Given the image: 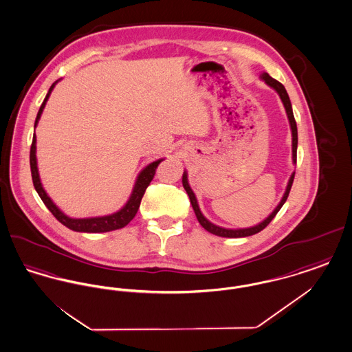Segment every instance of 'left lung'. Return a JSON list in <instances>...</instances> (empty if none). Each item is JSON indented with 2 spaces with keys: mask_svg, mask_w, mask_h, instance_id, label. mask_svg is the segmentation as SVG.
I'll use <instances>...</instances> for the list:
<instances>
[{
  "mask_svg": "<svg viewBox=\"0 0 352 352\" xmlns=\"http://www.w3.org/2000/svg\"><path fill=\"white\" fill-rule=\"evenodd\" d=\"M260 78H261L263 80H265V83L270 85L273 89H276V92L280 95L281 100L284 102L285 111H286V115H287L289 122H290L292 137H293V141H292L293 162L297 164L298 133H297V124H296V120H294V115H293V109H292V104H290V99H289V96H287V92H286V89H285V87L283 84L280 83V82H277L276 79H273L272 76H269V74H267V72L261 74ZM294 174H296V173H293L292 177H290V179H289V184L286 186V191H285L284 197H283V199L280 201V204L274 208V211L269 215L268 218L265 219L264 221H261L260 224L254 226V227H251V228H240V230L221 228V227H219V226L212 224L211 221H208L207 219L203 217V214H201V210H199V206H198V201H197V198H195V194L192 192L190 184L187 182V174H186V173H184V177H182V184H184V190H186V192H187V195H188V198H190V201H191V206H192V208H194V212H195V215H197V219H198V221L201 223V227H203L206 231H208L210 234L221 236V237H245V236H252V234H257V232L263 231V230L268 226L269 223L272 221V219L277 215V212L281 210V207L284 206L285 201H286L287 197H289L292 184H293V181H294Z\"/></svg>",
  "mask_w": 352,
  "mask_h": 352,
  "instance_id": "left-lung-1",
  "label": "left lung"
}]
</instances>
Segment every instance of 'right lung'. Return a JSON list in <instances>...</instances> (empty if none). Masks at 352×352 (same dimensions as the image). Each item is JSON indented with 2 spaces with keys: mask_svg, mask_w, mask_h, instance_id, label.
<instances>
[{
  "mask_svg": "<svg viewBox=\"0 0 352 352\" xmlns=\"http://www.w3.org/2000/svg\"><path fill=\"white\" fill-rule=\"evenodd\" d=\"M55 83L52 84L45 98V100L42 102L39 111H38V115L35 118V124H34V128L38 124V120L41 118V115L43 112V108L46 105V102L49 100V96H50L51 91L52 88L55 87ZM35 133L33 135V142H32V148H30V168H32V178H33L34 187L38 192V195L41 197L42 201L46 204V207L50 210L51 214L58 219L63 226H66L69 230L72 231H76V232H91V234H96V232H109V231H115L118 228H122L125 227L132 219L135 217L137 211H138V207H140V203L141 199L148 188V186L151 184V179L154 178V174H155V168H158V165L164 161V160H158L155 162H151V165H148L146 168H144L140 175L137 177V181L134 184L133 192L129 198L128 203L112 215H107V217H100V218H85V219H74L69 218L67 215H65L55 204L54 201H51L50 197L46 194L45 188L42 187L41 184V179H39V174H38V168H36V157H35Z\"/></svg>",
  "mask_w": 352,
  "mask_h": 352,
  "instance_id": "right-lung-1",
  "label": "right lung"
}]
</instances>
